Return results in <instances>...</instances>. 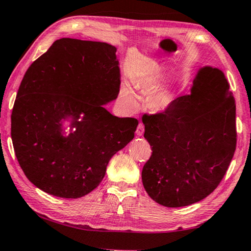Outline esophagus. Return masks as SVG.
Listing matches in <instances>:
<instances>
[{"label": "esophagus", "instance_id": "34e87169", "mask_svg": "<svg viewBox=\"0 0 251 251\" xmlns=\"http://www.w3.org/2000/svg\"><path fill=\"white\" fill-rule=\"evenodd\" d=\"M143 134H144V125L142 123H139L137 126V129H136V135H137L138 137H142Z\"/></svg>", "mask_w": 251, "mask_h": 251}]
</instances>
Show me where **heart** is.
Masks as SVG:
<instances>
[{"mask_svg": "<svg viewBox=\"0 0 251 251\" xmlns=\"http://www.w3.org/2000/svg\"><path fill=\"white\" fill-rule=\"evenodd\" d=\"M159 82V76L158 75H150L146 76L142 79L135 80L134 85L137 90L141 91H152L158 86ZM121 96L122 99L124 100L125 103L128 106L129 109L136 110L139 108V97L134 92L133 88H131L128 84H124L121 88ZM172 95L168 91L164 90L159 93H157L155 95L154 100H152V104H154V107L159 109V110H165L167 109L172 104Z\"/></svg>", "mask_w": 251, "mask_h": 251, "instance_id": "1", "label": "heart"}]
</instances>
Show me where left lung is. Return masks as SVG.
I'll use <instances>...</instances> for the list:
<instances>
[{
    "label": "left lung",
    "mask_w": 251,
    "mask_h": 251,
    "mask_svg": "<svg viewBox=\"0 0 251 251\" xmlns=\"http://www.w3.org/2000/svg\"><path fill=\"white\" fill-rule=\"evenodd\" d=\"M144 137L152 154L142 180L165 207L198 202L217 188L236 150V105L224 72L199 67L190 94L161 114L144 116Z\"/></svg>",
    "instance_id": "1"
}]
</instances>
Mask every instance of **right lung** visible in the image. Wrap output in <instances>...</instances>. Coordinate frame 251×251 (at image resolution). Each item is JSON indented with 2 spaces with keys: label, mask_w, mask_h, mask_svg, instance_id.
I'll return each mask as SVG.
<instances>
[{
  "label": "right lung",
  "mask_w": 251,
  "mask_h": 251,
  "mask_svg": "<svg viewBox=\"0 0 251 251\" xmlns=\"http://www.w3.org/2000/svg\"><path fill=\"white\" fill-rule=\"evenodd\" d=\"M116 50L104 42L59 39L25 73L11 136L25 176L43 192L62 198L90 194L110 158L134 138L138 121L114 116L104 106L120 93Z\"/></svg>",
  "instance_id": "right-lung-1"
}]
</instances>
